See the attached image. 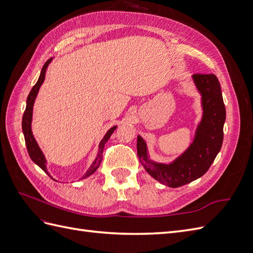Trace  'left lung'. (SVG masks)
Wrapping results in <instances>:
<instances>
[{"label": "left lung", "instance_id": "1", "mask_svg": "<svg viewBox=\"0 0 253 253\" xmlns=\"http://www.w3.org/2000/svg\"><path fill=\"white\" fill-rule=\"evenodd\" d=\"M192 80L202 96L203 116L188 149L170 164L156 163L150 158L142 137L137 136V154L145 171L171 188L202 177L218 154L224 139L226 109L218 79L213 74H195Z\"/></svg>", "mask_w": 253, "mask_h": 253}]
</instances>
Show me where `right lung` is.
<instances>
[{"mask_svg":"<svg viewBox=\"0 0 253 253\" xmlns=\"http://www.w3.org/2000/svg\"><path fill=\"white\" fill-rule=\"evenodd\" d=\"M51 60H52V58L48 59L46 62H45V64L43 65L42 70H41V74H40L39 79H38L37 83L35 84V86L32 88V90H30V93H29V95L27 97V100H26V109H25L24 115H23V118H22V129H23V134H24L25 143H26V148H27V151H28L29 157L32 158L33 162L37 166H39L41 169L49 176L50 178H52V177H51L50 174L47 171L46 158H45L42 150L39 147V144H38V142L36 141L35 137H34V134H33V131H32V121H33L34 103H35V100H36L38 93H39V89H40V87L42 85V83L45 80V73H46V70H47L49 63L51 62ZM116 127L117 126H115L113 127H111L108 132H106V134L104 135L102 140L100 141V143H99L98 154H97L95 160L93 162V164L90 165V167L88 168V170L85 172V174L83 175V177H81L80 179L88 177V176H90L91 174L95 173V171L98 169L99 166H100V164L102 162V154H103L104 144L106 143V141L110 139L111 135L113 134V132L115 131V129H116Z\"/></svg>","mask_w":253,"mask_h":253,"instance_id":"1","label":"right lung"}]
</instances>
